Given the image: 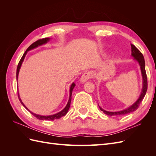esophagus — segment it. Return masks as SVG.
Segmentation results:
<instances>
[{
  "instance_id": "1",
  "label": "esophagus",
  "mask_w": 156,
  "mask_h": 156,
  "mask_svg": "<svg viewBox=\"0 0 156 156\" xmlns=\"http://www.w3.org/2000/svg\"><path fill=\"white\" fill-rule=\"evenodd\" d=\"M92 76H93V73L92 72H86L85 73H84L83 74V75L81 77V79H80V81H81V83H85L88 81L89 79H90Z\"/></svg>"
}]
</instances>
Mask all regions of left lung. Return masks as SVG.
<instances>
[{"mask_svg": "<svg viewBox=\"0 0 156 156\" xmlns=\"http://www.w3.org/2000/svg\"><path fill=\"white\" fill-rule=\"evenodd\" d=\"M131 56L134 58L133 59L135 60L136 62H137L139 64V66L141 71V74H142V77H143V88H142V91L140 94V96L138 98V100H136L133 104H132L129 107H127L124 110H122L120 111H115V112H111V111H107L104 109H103L101 107H100V110L105 113V115L108 116H122L124 115L129 114L130 112H133L137 109L140 102L142 101L143 98L145 96V94L147 91V88H148V82H147V77H146V70H145V62H144V58L143 54L140 53V51L136 48V47L133 45L131 44Z\"/></svg>", "mask_w": 156, "mask_h": 156, "instance_id": "obj_1", "label": "left lung"}]
</instances>
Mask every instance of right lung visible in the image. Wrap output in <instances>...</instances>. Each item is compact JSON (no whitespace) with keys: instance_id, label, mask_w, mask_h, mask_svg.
I'll return each instance as SVG.
<instances>
[{"instance_id":"right-lung-1","label":"right lung","mask_w":156,"mask_h":156,"mask_svg":"<svg viewBox=\"0 0 156 156\" xmlns=\"http://www.w3.org/2000/svg\"><path fill=\"white\" fill-rule=\"evenodd\" d=\"M51 38H49V37H45V38H43V39H40V40H37L36 41H35L34 43H33L32 45H30L29 48H28V49L26 50V51L25 52V53L23 54L22 58H21L20 62H19L18 64V66H17V73H16V77H17V79H18V75H19V72H20V68L21 67V65H22V63L23 62V60H24L25 59V56L27 53L28 51H29L33 49L34 48H37L38 46H40L41 45H44V44H45L48 43V42L50 40ZM75 84L74 83H73L72 84H71L70 86V88H69V100H68V103L64 109H62L61 111L58 112V113H56V114L55 115H49V116H43V115H36L35 114V113L31 112L29 108H28L25 105L24 103H23L21 100V98L20 97V94H19L18 92V97H19V99H20V102L21 103V104L25 107V108H26V109H27L28 111H29L31 114L32 115H34L36 118H37V119L39 120H56V119H60L61 117H62L64 116H65L67 114V112L69 110V107H70V103H71V101H72V91L73 90V88L75 87Z\"/></svg>"}]
</instances>
